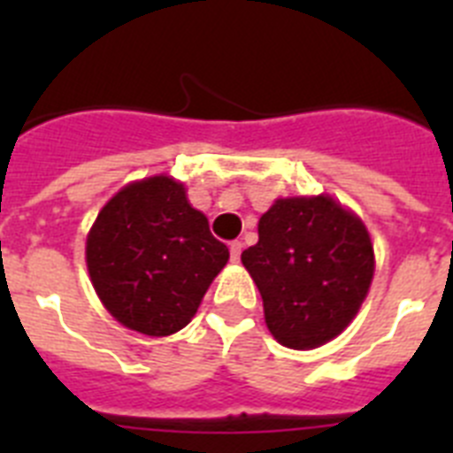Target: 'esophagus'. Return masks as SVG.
Returning a JSON list of instances; mask_svg holds the SVG:
<instances>
[{"label":"esophagus","mask_w":453,"mask_h":453,"mask_svg":"<svg viewBox=\"0 0 453 453\" xmlns=\"http://www.w3.org/2000/svg\"><path fill=\"white\" fill-rule=\"evenodd\" d=\"M229 251H231V261L238 263L240 254H242V242H240V240H234V242L229 245Z\"/></svg>","instance_id":"obj_1"}]
</instances>
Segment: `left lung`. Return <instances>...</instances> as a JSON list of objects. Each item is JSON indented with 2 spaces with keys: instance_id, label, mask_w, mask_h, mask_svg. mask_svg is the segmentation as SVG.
Here are the masks:
<instances>
[{
  "instance_id": "left-lung-1",
  "label": "left lung",
  "mask_w": 453,
  "mask_h": 453,
  "mask_svg": "<svg viewBox=\"0 0 453 453\" xmlns=\"http://www.w3.org/2000/svg\"><path fill=\"white\" fill-rule=\"evenodd\" d=\"M240 258L261 292L267 329L290 349L342 334L374 276L365 224L326 195L276 199Z\"/></svg>"
}]
</instances>
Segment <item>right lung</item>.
Listing matches in <instances>:
<instances>
[{
	"instance_id": "right-lung-1",
	"label": "right lung",
	"mask_w": 453,
	"mask_h": 453,
	"mask_svg": "<svg viewBox=\"0 0 453 453\" xmlns=\"http://www.w3.org/2000/svg\"><path fill=\"white\" fill-rule=\"evenodd\" d=\"M229 261L202 211L172 177L129 183L99 211L86 240L92 286L106 311L145 335L177 334Z\"/></svg>"
}]
</instances>
